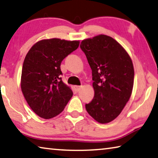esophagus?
<instances>
[{
	"instance_id": "esophagus-1",
	"label": "esophagus",
	"mask_w": 158,
	"mask_h": 158,
	"mask_svg": "<svg viewBox=\"0 0 158 158\" xmlns=\"http://www.w3.org/2000/svg\"><path fill=\"white\" fill-rule=\"evenodd\" d=\"M81 86H79V85H74V90H75L77 92H78V91H79L80 90H81Z\"/></svg>"
}]
</instances>
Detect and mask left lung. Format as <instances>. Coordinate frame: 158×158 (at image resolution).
Listing matches in <instances>:
<instances>
[{"mask_svg":"<svg viewBox=\"0 0 158 158\" xmlns=\"http://www.w3.org/2000/svg\"><path fill=\"white\" fill-rule=\"evenodd\" d=\"M80 48L92 69L94 90L85 109L97 122L107 124L121 113L131 96L133 62L116 40L104 34L83 40Z\"/></svg>","mask_w":158,"mask_h":158,"instance_id":"obj_1","label":"left lung"}]
</instances>
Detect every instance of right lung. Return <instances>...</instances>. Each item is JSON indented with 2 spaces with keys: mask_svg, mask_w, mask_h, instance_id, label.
<instances>
[{
  "mask_svg": "<svg viewBox=\"0 0 158 158\" xmlns=\"http://www.w3.org/2000/svg\"><path fill=\"white\" fill-rule=\"evenodd\" d=\"M79 41L44 39L28 51L23 65L21 88L28 105L44 119H51L64 110L73 97L63 82L61 63L77 50Z\"/></svg>",
  "mask_w": 158,
  "mask_h": 158,
  "instance_id": "1",
  "label": "right lung"
}]
</instances>
